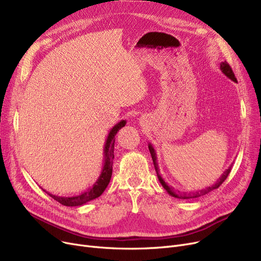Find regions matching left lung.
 Here are the masks:
<instances>
[{"mask_svg": "<svg viewBox=\"0 0 261 261\" xmlns=\"http://www.w3.org/2000/svg\"><path fill=\"white\" fill-rule=\"evenodd\" d=\"M220 70L221 72L228 78L230 79L231 81L234 82H237V79L234 75V73H232L231 68L229 66V64L224 61V62H221L220 63ZM148 148H149V151L150 153H151V156H152V161H153V165H154V168H155V171H156V174H158V179L160 181V183L162 184V186L164 187V189H165L167 193L171 196V197H174V198H177V199H194V198H198V197H202L204 195H206L208 193H211V191H213L214 189H217L219 186H220L224 180H226L227 175L229 174V171H230V168L231 166H229L222 174L221 176L219 177V179L216 181L215 184L204 188V189H201V190H198L196 191V193H185V191H179V190H175L172 186H169L165 181H164V179L162 177V175L160 174L159 172V163H158V156H156V151H155V148L153 147V145L151 143L148 144Z\"/></svg>", "mask_w": 261, "mask_h": 261, "instance_id": "obj_1", "label": "left lung"}]
</instances>
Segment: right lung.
<instances>
[{"mask_svg": "<svg viewBox=\"0 0 261 261\" xmlns=\"http://www.w3.org/2000/svg\"><path fill=\"white\" fill-rule=\"evenodd\" d=\"M126 120L122 119L119 122H117L116 125L110 130L107 140L105 143L103 147V166L101 169V172L98 176V179L96 180V182L88 188L84 193H81L77 196H72V197H62V196H56L53 195L45 189L42 188L43 191L51 197L54 200L58 201L62 205H65V206H81L89 201H92L96 198H98L101 196V194L107 188L108 184L110 183V180H111L112 176V165H113V159H114V142H115V135L117 131H119L122 127L126 126Z\"/></svg>", "mask_w": 261, "mask_h": 261, "instance_id": "obj_1", "label": "right lung"}]
</instances>
